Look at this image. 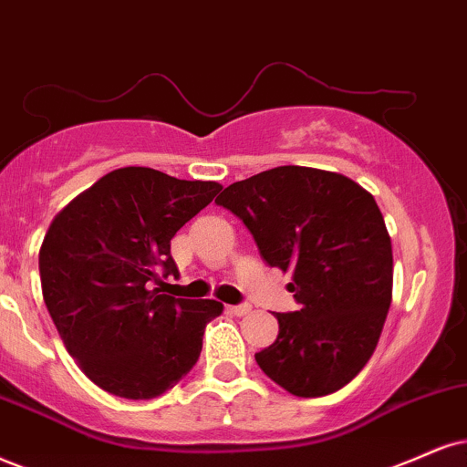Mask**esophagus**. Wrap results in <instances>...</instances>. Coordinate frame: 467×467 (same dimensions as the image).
I'll return each mask as SVG.
<instances>
[{
	"label": "esophagus",
	"instance_id": "1",
	"mask_svg": "<svg viewBox=\"0 0 467 467\" xmlns=\"http://www.w3.org/2000/svg\"><path fill=\"white\" fill-rule=\"evenodd\" d=\"M229 312L235 314V316H246L251 312V305L249 303H243V305H229Z\"/></svg>",
	"mask_w": 467,
	"mask_h": 467
}]
</instances>
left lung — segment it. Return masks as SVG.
I'll list each match as a JSON object with an SVG mask.
<instances>
[{"mask_svg":"<svg viewBox=\"0 0 467 467\" xmlns=\"http://www.w3.org/2000/svg\"><path fill=\"white\" fill-rule=\"evenodd\" d=\"M246 224L268 266L292 270L298 312L255 353L266 377L303 399L337 392L368 364L392 303V243L370 192L337 172L277 166L216 199Z\"/></svg>","mask_w":467,"mask_h":467,"instance_id":"8db88e82","label":"left lung"}]
</instances>
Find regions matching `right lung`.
Here are the masks:
<instances>
[{
  "label": "right lung",
  "mask_w": 467,
  "mask_h": 467,
  "mask_svg": "<svg viewBox=\"0 0 467 467\" xmlns=\"http://www.w3.org/2000/svg\"><path fill=\"white\" fill-rule=\"evenodd\" d=\"M223 186L147 166L103 175L51 223L38 255L51 320L86 377L120 399L149 400L197 364L212 298H175L171 240Z\"/></svg>",
  "instance_id": "right-lung-1"
}]
</instances>
